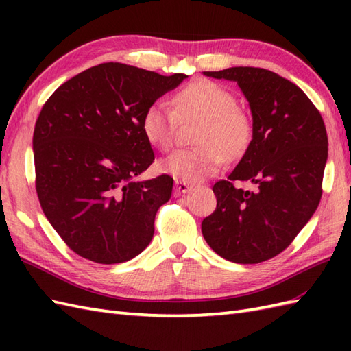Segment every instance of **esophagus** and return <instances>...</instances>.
I'll list each match as a JSON object with an SVG mask.
<instances>
[{"label":"esophagus","instance_id":"1","mask_svg":"<svg viewBox=\"0 0 351 351\" xmlns=\"http://www.w3.org/2000/svg\"><path fill=\"white\" fill-rule=\"evenodd\" d=\"M193 190V185L184 182V181H176L175 182V196H182V195H187V193H190Z\"/></svg>","mask_w":351,"mask_h":351}]
</instances>
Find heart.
<instances>
[{
	"mask_svg": "<svg viewBox=\"0 0 351 351\" xmlns=\"http://www.w3.org/2000/svg\"><path fill=\"white\" fill-rule=\"evenodd\" d=\"M175 108L156 101L141 117V131L152 146L167 151L175 141L180 121L200 119L197 147L178 149L160 161L162 173L176 181L200 182L217 173L225 160H237L247 151L253 123L244 110L237 107L228 88L208 80H199L175 95Z\"/></svg>",
	"mask_w": 351,
	"mask_h": 351,
	"instance_id": "1",
	"label": "heart"
}]
</instances>
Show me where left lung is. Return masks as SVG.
<instances>
[{"mask_svg": "<svg viewBox=\"0 0 351 351\" xmlns=\"http://www.w3.org/2000/svg\"><path fill=\"white\" fill-rule=\"evenodd\" d=\"M235 81L249 102L252 141L228 180L214 184L217 208L202 221L208 245L237 264L271 259L293 243L322 199L327 161L323 117L300 87L261 68L204 72ZM250 180L253 192L233 187Z\"/></svg>", "mask_w": 351, "mask_h": 351, "instance_id": "left-lung-1", "label": "left lung"}]
</instances>
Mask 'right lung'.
Here are the masks:
<instances>
[{
    "label": "right lung",
    "instance_id": "add662e5",
    "mask_svg": "<svg viewBox=\"0 0 351 351\" xmlns=\"http://www.w3.org/2000/svg\"><path fill=\"white\" fill-rule=\"evenodd\" d=\"M185 78L102 63L45 102L33 134L36 191L51 226L77 255L121 264L151 243L173 178L136 181L155 158L141 117Z\"/></svg>",
    "mask_w": 351,
    "mask_h": 351
}]
</instances>
